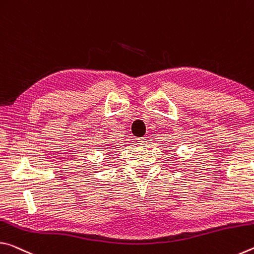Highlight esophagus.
<instances>
[{"label": "esophagus", "instance_id": "34e87169", "mask_svg": "<svg viewBox=\"0 0 254 254\" xmlns=\"http://www.w3.org/2000/svg\"><path fill=\"white\" fill-rule=\"evenodd\" d=\"M137 142H138L139 145H142V146H145L147 144V139L146 137H139V138H137Z\"/></svg>", "mask_w": 254, "mask_h": 254}]
</instances>
